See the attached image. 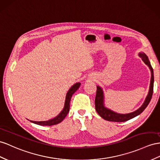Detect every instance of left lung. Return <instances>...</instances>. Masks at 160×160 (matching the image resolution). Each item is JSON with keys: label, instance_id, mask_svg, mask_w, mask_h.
Instances as JSON below:
<instances>
[{"label": "left lung", "instance_id": "1", "mask_svg": "<svg viewBox=\"0 0 160 160\" xmlns=\"http://www.w3.org/2000/svg\"><path fill=\"white\" fill-rule=\"evenodd\" d=\"M142 61H144L146 65H148L149 67L151 72V83H150V88H149V91L148 93V95H147L146 99L144 102V103L142 104L141 107L137 109V111H135L132 113H128V114H119L113 112L111 110H109L107 108H105L103 105V91H102V89L99 87H97V93H96V97H95V109L97 112L99 113V115L103 119L108 120V121H111V122H125L127 120H129L132 118L136 117L137 116L139 115V114L141 113L143 111H144L145 109L147 107V105H149V102L151 99V97H152L153 92V82H154V76H153V68L151 67V63L148 59V57L145 53H140L139 54Z\"/></svg>", "mask_w": 160, "mask_h": 160}]
</instances>
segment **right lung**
I'll return each instance as SVG.
<instances>
[{
	"label": "right lung",
	"mask_w": 160,
	"mask_h": 160,
	"mask_svg": "<svg viewBox=\"0 0 160 160\" xmlns=\"http://www.w3.org/2000/svg\"><path fill=\"white\" fill-rule=\"evenodd\" d=\"M80 86V83H76L74 85H73L72 88L69 90V91L68 92L67 95H66V99H65L64 108L62 110V112H61L57 117L48 121L35 122V121L30 120V122L34 123V124L41 125V126H52V125H56L57 124H59V123H60L64 119L65 116H67V114L68 113L69 111V107H70L69 103H70L71 98L73 95V94L78 89Z\"/></svg>",
	"instance_id": "1"
}]
</instances>
